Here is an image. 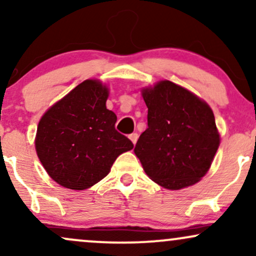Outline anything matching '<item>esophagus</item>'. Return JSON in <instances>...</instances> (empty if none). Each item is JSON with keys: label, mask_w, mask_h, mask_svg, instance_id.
Instances as JSON below:
<instances>
[{"label": "esophagus", "mask_w": 256, "mask_h": 256, "mask_svg": "<svg viewBox=\"0 0 256 256\" xmlns=\"http://www.w3.org/2000/svg\"><path fill=\"white\" fill-rule=\"evenodd\" d=\"M128 138H130L131 142L134 143V144H136V142L138 140V134H137V132H134V134H131L130 136H128Z\"/></svg>", "instance_id": "obj_1"}]
</instances>
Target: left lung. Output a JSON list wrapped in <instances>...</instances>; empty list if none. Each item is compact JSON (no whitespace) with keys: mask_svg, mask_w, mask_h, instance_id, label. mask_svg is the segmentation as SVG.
<instances>
[{"mask_svg":"<svg viewBox=\"0 0 256 256\" xmlns=\"http://www.w3.org/2000/svg\"><path fill=\"white\" fill-rule=\"evenodd\" d=\"M148 128L134 146L148 177L170 190L196 184L220 144L210 107L189 90L161 80L142 90Z\"/></svg>","mask_w":256,"mask_h":256,"instance_id":"obj_1","label":"left lung"}]
</instances>
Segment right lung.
<instances>
[{"instance_id": "1", "label": "right lung", "mask_w": 256, "mask_h": 256, "mask_svg": "<svg viewBox=\"0 0 256 256\" xmlns=\"http://www.w3.org/2000/svg\"><path fill=\"white\" fill-rule=\"evenodd\" d=\"M108 88L88 79L44 113L38 122L36 152L48 174L61 186L84 190L104 179L114 161L134 144L116 130L107 110Z\"/></svg>"}]
</instances>
